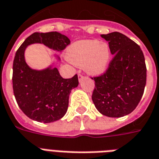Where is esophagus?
Masks as SVG:
<instances>
[{
	"label": "esophagus",
	"mask_w": 159,
	"mask_h": 159,
	"mask_svg": "<svg viewBox=\"0 0 159 159\" xmlns=\"http://www.w3.org/2000/svg\"><path fill=\"white\" fill-rule=\"evenodd\" d=\"M78 78H79V80H80V81H81L84 79V76L82 75H81L80 72H79V74H78Z\"/></svg>",
	"instance_id": "1"
}]
</instances>
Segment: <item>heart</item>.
<instances>
[{"mask_svg": "<svg viewBox=\"0 0 159 159\" xmlns=\"http://www.w3.org/2000/svg\"><path fill=\"white\" fill-rule=\"evenodd\" d=\"M69 61L86 72L97 75L106 70L111 60V51L109 45L97 40H79L73 43L66 51Z\"/></svg>", "mask_w": 159, "mask_h": 159, "instance_id": "obj_1", "label": "heart"}]
</instances>
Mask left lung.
Segmentation results:
<instances>
[{
  "mask_svg": "<svg viewBox=\"0 0 159 159\" xmlns=\"http://www.w3.org/2000/svg\"><path fill=\"white\" fill-rule=\"evenodd\" d=\"M114 58L103 75L93 77V104L103 115L119 118L130 114L144 91L147 69L139 45L119 32L101 35Z\"/></svg>",
  "mask_w": 159,
  "mask_h": 159,
  "instance_id": "8db88e82",
  "label": "left lung"
}]
</instances>
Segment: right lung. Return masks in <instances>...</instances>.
<instances>
[{
	"mask_svg": "<svg viewBox=\"0 0 159 159\" xmlns=\"http://www.w3.org/2000/svg\"><path fill=\"white\" fill-rule=\"evenodd\" d=\"M34 43L61 51L70 40L56 31L33 33L17 50L13 61V92L20 109L35 121L52 123L66 114L71 89L79 84L78 75L64 79L57 68L52 66L43 70L30 68L25 60V50Z\"/></svg>",
	"mask_w": 159,
	"mask_h": 159,
	"instance_id": "add662e5",
	"label": "right lung"
}]
</instances>
